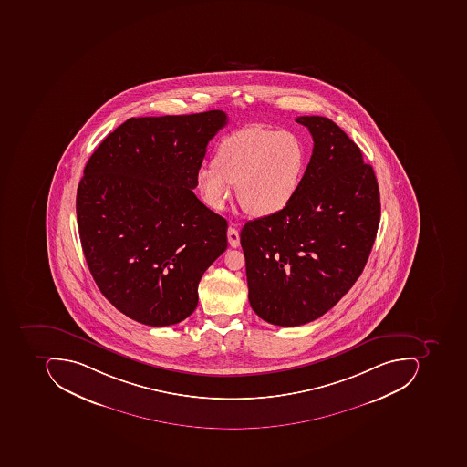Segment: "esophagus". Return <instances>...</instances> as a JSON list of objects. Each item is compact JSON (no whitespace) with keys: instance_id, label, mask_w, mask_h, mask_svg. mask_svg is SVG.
Returning <instances> with one entry per match:
<instances>
[{"instance_id":"1","label":"esophagus","mask_w":467,"mask_h":467,"mask_svg":"<svg viewBox=\"0 0 467 467\" xmlns=\"http://www.w3.org/2000/svg\"><path fill=\"white\" fill-rule=\"evenodd\" d=\"M227 238H229V244L232 245L233 248H237L240 245V234H238L237 229L230 226L229 230H227Z\"/></svg>"}]
</instances>
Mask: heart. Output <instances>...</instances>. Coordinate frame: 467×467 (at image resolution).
<instances>
[{
	"label": "heart",
	"mask_w": 467,
	"mask_h": 467,
	"mask_svg": "<svg viewBox=\"0 0 467 467\" xmlns=\"http://www.w3.org/2000/svg\"><path fill=\"white\" fill-rule=\"evenodd\" d=\"M307 165V149L292 131L254 126L220 141L214 162L196 171V190L213 211H222L237 185L245 213L268 217L284 211L299 192Z\"/></svg>",
	"instance_id": "obj_1"
}]
</instances>
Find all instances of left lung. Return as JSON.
<instances>
[{"instance_id":"left-lung-1","label":"left lung","mask_w":467,"mask_h":467,"mask_svg":"<svg viewBox=\"0 0 467 467\" xmlns=\"http://www.w3.org/2000/svg\"><path fill=\"white\" fill-rule=\"evenodd\" d=\"M315 147L299 192L284 211L241 230L248 300L263 320L295 327L326 315L354 286L380 222L372 165L324 116H299Z\"/></svg>"}]
</instances>
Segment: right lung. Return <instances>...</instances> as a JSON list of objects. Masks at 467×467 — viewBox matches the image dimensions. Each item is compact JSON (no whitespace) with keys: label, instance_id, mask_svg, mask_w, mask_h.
<instances>
[{"label":"right lung","instance_id":"right-lung-1","mask_svg":"<svg viewBox=\"0 0 467 467\" xmlns=\"http://www.w3.org/2000/svg\"><path fill=\"white\" fill-rule=\"evenodd\" d=\"M223 110L130 118L89 157L77 188L87 265L123 315L172 326L198 306L202 275L227 248V222L192 190Z\"/></svg>","mask_w":467,"mask_h":467}]
</instances>
